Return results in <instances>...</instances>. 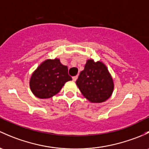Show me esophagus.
<instances>
[{
    "label": "esophagus",
    "mask_w": 149,
    "mask_h": 149,
    "mask_svg": "<svg viewBox=\"0 0 149 149\" xmlns=\"http://www.w3.org/2000/svg\"><path fill=\"white\" fill-rule=\"evenodd\" d=\"M77 79H78V76H73V81H76V80H77Z\"/></svg>",
    "instance_id": "1"
}]
</instances>
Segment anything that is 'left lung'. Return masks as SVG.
Returning a JSON list of instances; mask_svg holds the SVG:
<instances>
[{"mask_svg":"<svg viewBox=\"0 0 149 149\" xmlns=\"http://www.w3.org/2000/svg\"><path fill=\"white\" fill-rule=\"evenodd\" d=\"M76 85L83 95L91 103H102L111 96L114 84L107 67L93 59L86 61L80 73Z\"/></svg>","mask_w":149,"mask_h":149,"instance_id":"1","label":"left lung"}]
</instances>
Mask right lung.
<instances>
[{
  "label": "right lung",
  "mask_w": 149,
  "mask_h": 149,
  "mask_svg": "<svg viewBox=\"0 0 149 149\" xmlns=\"http://www.w3.org/2000/svg\"><path fill=\"white\" fill-rule=\"evenodd\" d=\"M72 78L68 73V67L60 59H47L34 70L30 79V88L39 98H50L57 94L67 81Z\"/></svg>",
  "instance_id": "right-lung-1"
}]
</instances>
